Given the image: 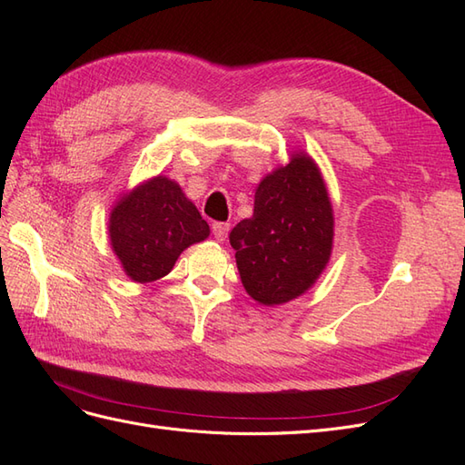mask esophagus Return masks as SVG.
Returning a JSON list of instances; mask_svg holds the SVG:
<instances>
[{"instance_id": "obj_1", "label": "esophagus", "mask_w": 465, "mask_h": 465, "mask_svg": "<svg viewBox=\"0 0 465 465\" xmlns=\"http://www.w3.org/2000/svg\"><path fill=\"white\" fill-rule=\"evenodd\" d=\"M211 231H213L217 241L223 242L224 238H227L229 231H231V224L229 223H213V224H211Z\"/></svg>"}]
</instances>
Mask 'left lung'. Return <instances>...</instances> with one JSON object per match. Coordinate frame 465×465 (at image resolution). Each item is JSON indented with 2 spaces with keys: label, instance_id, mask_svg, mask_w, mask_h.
Segmentation results:
<instances>
[{
  "label": "left lung",
  "instance_id": "8db88e82",
  "mask_svg": "<svg viewBox=\"0 0 465 465\" xmlns=\"http://www.w3.org/2000/svg\"><path fill=\"white\" fill-rule=\"evenodd\" d=\"M236 265L252 299L283 304L312 287L333 241V211L316 163L294 154L256 190L254 215L231 231Z\"/></svg>",
  "mask_w": 465,
  "mask_h": 465
}]
</instances>
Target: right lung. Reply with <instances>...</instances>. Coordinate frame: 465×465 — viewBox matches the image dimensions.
I'll list each match as a JSON object with an SVG mask.
<instances>
[{
  "instance_id": "right-lung-1",
  "label": "right lung",
  "mask_w": 465,
  "mask_h": 465,
  "mask_svg": "<svg viewBox=\"0 0 465 465\" xmlns=\"http://www.w3.org/2000/svg\"><path fill=\"white\" fill-rule=\"evenodd\" d=\"M108 232L124 272L149 283L171 273L190 244L205 241L209 224L176 182L157 176L124 195L112 209Z\"/></svg>"
}]
</instances>
